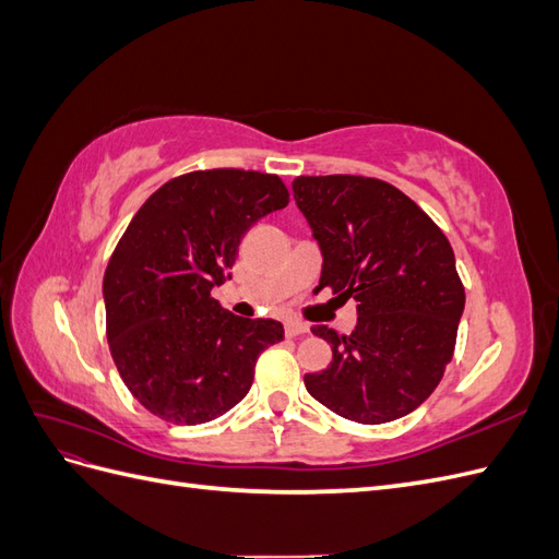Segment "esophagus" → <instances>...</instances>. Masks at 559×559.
Returning a JSON list of instances; mask_svg holds the SVG:
<instances>
[{
    "mask_svg": "<svg viewBox=\"0 0 559 559\" xmlns=\"http://www.w3.org/2000/svg\"><path fill=\"white\" fill-rule=\"evenodd\" d=\"M284 331H286V335L289 337H296V335H306V333H310V326L306 324V321H298V319H289L284 324Z\"/></svg>",
    "mask_w": 559,
    "mask_h": 559,
    "instance_id": "34e87169",
    "label": "esophagus"
}]
</instances>
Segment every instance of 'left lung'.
I'll use <instances>...</instances> for the list:
<instances>
[{
  "instance_id": "1",
  "label": "left lung",
  "mask_w": 559,
  "mask_h": 559,
  "mask_svg": "<svg viewBox=\"0 0 559 559\" xmlns=\"http://www.w3.org/2000/svg\"><path fill=\"white\" fill-rule=\"evenodd\" d=\"M292 189L324 259L317 289L331 286L359 312L349 335L312 326L333 359L306 376L308 392L359 425L413 413L441 382L464 312L448 238L408 195L380 179L298 177Z\"/></svg>"
}]
</instances>
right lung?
I'll list each match as a JSON object with an SVG mask.
<instances>
[{"label":"right lung","instance_id":"1","mask_svg":"<svg viewBox=\"0 0 559 559\" xmlns=\"http://www.w3.org/2000/svg\"><path fill=\"white\" fill-rule=\"evenodd\" d=\"M286 205L277 175L205 170L163 183L132 216L103 296L114 364L148 413L193 427L247 396L284 326L230 314L212 289L230 280L242 235Z\"/></svg>","mask_w":559,"mask_h":559}]
</instances>
